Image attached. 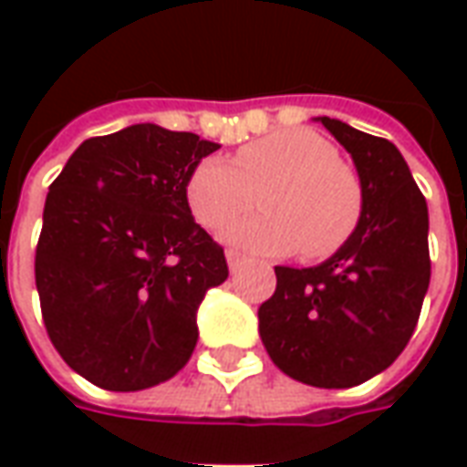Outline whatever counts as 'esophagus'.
Here are the masks:
<instances>
[{
    "instance_id": "1",
    "label": "esophagus",
    "mask_w": 467,
    "mask_h": 467,
    "mask_svg": "<svg viewBox=\"0 0 467 467\" xmlns=\"http://www.w3.org/2000/svg\"><path fill=\"white\" fill-rule=\"evenodd\" d=\"M227 265H230V273H240L244 265V257L234 250H227Z\"/></svg>"
}]
</instances>
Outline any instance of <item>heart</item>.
Here are the masks:
<instances>
[{"instance_id":"1","label":"heart","mask_w":467,"mask_h":467,"mask_svg":"<svg viewBox=\"0 0 467 467\" xmlns=\"http://www.w3.org/2000/svg\"><path fill=\"white\" fill-rule=\"evenodd\" d=\"M263 192L267 213L230 224L224 243L260 254L303 250L325 260L348 244L362 220L360 177L330 140L313 130H283L243 144L233 162L204 157L187 180L194 220L220 230L253 210Z\"/></svg>"}]
</instances>
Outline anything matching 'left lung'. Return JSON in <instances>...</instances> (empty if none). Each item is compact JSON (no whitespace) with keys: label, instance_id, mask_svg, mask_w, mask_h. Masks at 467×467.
<instances>
[{"label":"left lung","instance_id":"obj_1","mask_svg":"<svg viewBox=\"0 0 467 467\" xmlns=\"http://www.w3.org/2000/svg\"><path fill=\"white\" fill-rule=\"evenodd\" d=\"M350 152L362 220L348 244L315 267H275L277 287L257 310L273 362L315 388L370 380L405 350L431 285L428 204L398 147L317 117Z\"/></svg>","mask_w":467,"mask_h":467}]
</instances>
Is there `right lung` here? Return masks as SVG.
<instances>
[{
	"label": "right lung",
	"instance_id": "1",
	"mask_svg": "<svg viewBox=\"0 0 467 467\" xmlns=\"http://www.w3.org/2000/svg\"><path fill=\"white\" fill-rule=\"evenodd\" d=\"M220 150L192 132L132 124L85 140L49 184L35 277L49 340L105 390L170 380L197 345V307L227 280L194 223L187 180Z\"/></svg>",
	"mask_w": 467,
	"mask_h": 467
}]
</instances>
